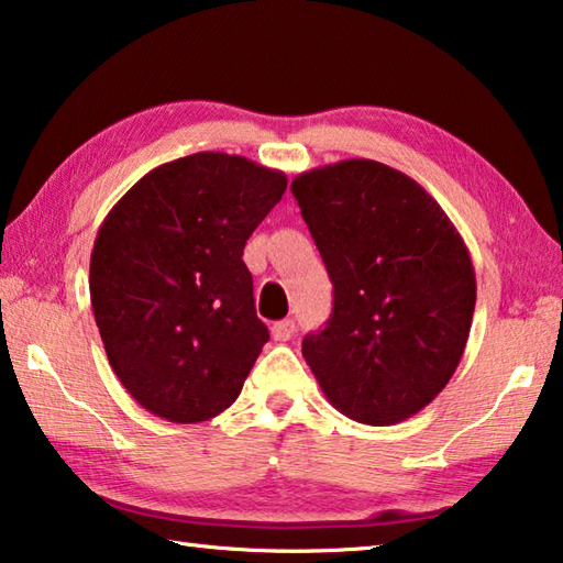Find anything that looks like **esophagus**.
Listing matches in <instances>:
<instances>
[{
  "instance_id": "obj_1",
  "label": "esophagus",
  "mask_w": 563,
  "mask_h": 563,
  "mask_svg": "<svg viewBox=\"0 0 563 563\" xmlns=\"http://www.w3.org/2000/svg\"><path fill=\"white\" fill-rule=\"evenodd\" d=\"M273 338L278 342H288L292 335H295V320H280L275 322V325L271 328Z\"/></svg>"
}]
</instances>
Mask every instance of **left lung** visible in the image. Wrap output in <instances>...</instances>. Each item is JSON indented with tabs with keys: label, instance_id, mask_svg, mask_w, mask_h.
Instances as JSON below:
<instances>
[{
	"label": "left lung",
	"instance_id": "left-lung-1",
	"mask_svg": "<svg viewBox=\"0 0 563 563\" xmlns=\"http://www.w3.org/2000/svg\"><path fill=\"white\" fill-rule=\"evenodd\" d=\"M290 190L335 288L302 357L342 415L402 422L464 355L476 302L470 251L417 180L377 161L305 170Z\"/></svg>",
	"mask_w": 563,
	"mask_h": 563
}]
</instances>
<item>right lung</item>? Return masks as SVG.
<instances>
[{"mask_svg": "<svg viewBox=\"0 0 563 563\" xmlns=\"http://www.w3.org/2000/svg\"><path fill=\"white\" fill-rule=\"evenodd\" d=\"M283 170L243 156H184L111 208L89 290L109 365L168 422H206L235 402L268 342L243 247L280 201Z\"/></svg>", "mask_w": 563, "mask_h": 563, "instance_id": "right-lung-1", "label": "right lung"}]
</instances>
